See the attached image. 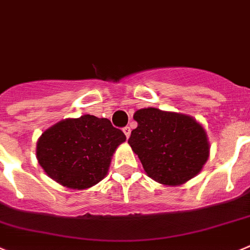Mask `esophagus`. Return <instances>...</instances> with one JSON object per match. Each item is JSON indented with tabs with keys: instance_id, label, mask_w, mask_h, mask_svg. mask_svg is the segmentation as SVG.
<instances>
[{
	"instance_id": "esophagus-1",
	"label": "esophagus",
	"mask_w": 250,
	"mask_h": 250,
	"mask_svg": "<svg viewBox=\"0 0 250 250\" xmlns=\"http://www.w3.org/2000/svg\"><path fill=\"white\" fill-rule=\"evenodd\" d=\"M123 133H125L127 138H129V136H130V128L129 127H125V128H123Z\"/></svg>"
}]
</instances>
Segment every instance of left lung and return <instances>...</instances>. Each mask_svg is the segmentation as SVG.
I'll return each instance as SVG.
<instances>
[{"instance_id":"1","label":"left lung","mask_w":250,"mask_h":250,"mask_svg":"<svg viewBox=\"0 0 250 250\" xmlns=\"http://www.w3.org/2000/svg\"><path fill=\"white\" fill-rule=\"evenodd\" d=\"M138 127L128 144L138 155L149 178L167 186L188 183L209 157L204 125L188 114L148 107L134 112Z\"/></svg>"}]
</instances>
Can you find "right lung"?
Listing matches in <instances>:
<instances>
[{"label": "right lung", "mask_w": 250, "mask_h": 250, "mask_svg": "<svg viewBox=\"0 0 250 250\" xmlns=\"http://www.w3.org/2000/svg\"><path fill=\"white\" fill-rule=\"evenodd\" d=\"M125 142L107 118H65L42 133L37 160L45 174L67 188L85 190L104 180L113 153Z\"/></svg>", "instance_id": "1"}]
</instances>
